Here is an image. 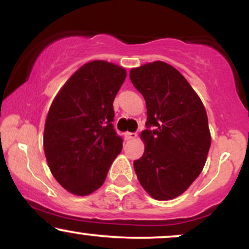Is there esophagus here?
Wrapping results in <instances>:
<instances>
[{"mask_svg":"<svg viewBox=\"0 0 249 249\" xmlns=\"http://www.w3.org/2000/svg\"><path fill=\"white\" fill-rule=\"evenodd\" d=\"M125 139L126 141H130V139H134L137 137V133L136 132H125Z\"/></svg>","mask_w":249,"mask_h":249,"instance_id":"esophagus-1","label":"esophagus"}]
</instances>
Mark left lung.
I'll use <instances>...</instances> for the list:
<instances>
[{
	"mask_svg": "<svg viewBox=\"0 0 249 249\" xmlns=\"http://www.w3.org/2000/svg\"><path fill=\"white\" fill-rule=\"evenodd\" d=\"M133 87L146 102L145 151L133 161L137 178L157 200L184 193L198 178L211 146L204 105L185 77L165 62L130 71Z\"/></svg>",
	"mask_w": 249,
	"mask_h": 249,
	"instance_id": "1",
	"label": "left lung"
}]
</instances>
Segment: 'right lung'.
I'll use <instances>...</instances> for the list:
<instances>
[{"mask_svg": "<svg viewBox=\"0 0 249 249\" xmlns=\"http://www.w3.org/2000/svg\"><path fill=\"white\" fill-rule=\"evenodd\" d=\"M126 77L105 61L87 63L70 77L51 104L44 126V153L55 179L76 196L105 181L123 148L113 127V101Z\"/></svg>", "mask_w": 249, "mask_h": 249, "instance_id": "add662e5", "label": "right lung"}]
</instances>
